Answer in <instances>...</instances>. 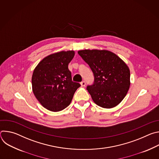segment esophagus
<instances>
[{"label": "esophagus", "instance_id": "obj_1", "mask_svg": "<svg viewBox=\"0 0 159 159\" xmlns=\"http://www.w3.org/2000/svg\"><path fill=\"white\" fill-rule=\"evenodd\" d=\"M80 84H81V85H82V87L85 86V84H86V83H85V81H84V80L82 81V82H80Z\"/></svg>", "mask_w": 159, "mask_h": 159}]
</instances>
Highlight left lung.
<instances>
[{"instance_id": "8db88e82", "label": "left lung", "mask_w": 159, "mask_h": 159, "mask_svg": "<svg viewBox=\"0 0 159 159\" xmlns=\"http://www.w3.org/2000/svg\"><path fill=\"white\" fill-rule=\"evenodd\" d=\"M78 53L94 74L93 84L87 86L94 102L104 108H112L120 104L130 85V72L126 64L107 50H84Z\"/></svg>"}]
</instances>
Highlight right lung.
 <instances>
[{
  "mask_svg": "<svg viewBox=\"0 0 159 159\" xmlns=\"http://www.w3.org/2000/svg\"><path fill=\"white\" fill-rule=\"evenodd\" d=\"M74 51L60 52L43 58L32 76L33 93L46 109L54 112L69 106L80 84L72 81L68 65L73 59Z\"/></svg>",
  "mask_w": 159,
  "mask_h": 159,
  "instance_id": "1",
  "label": "right lung"
}]
</instances>
